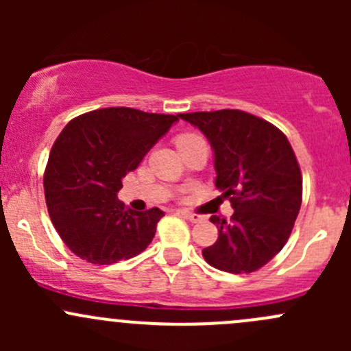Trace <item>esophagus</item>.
<instances>
[{
    "instance_id": "obj_1",
    "label": "esophagus",
    "mask_w": 351,
    "mask_h": 351,
    "mask_svg": "<svg viewBox=\"0 0 351 351\" xmlns=\"http://www.w3.org/2000/svg\"><path fill=\"white\" fill-rule=\"evenodd\" d=\"M180 214H182L185 219H189L190 222H200L202 221V215L192 214V212H189V210H180Z\"/></svg>"
}]
</instances>
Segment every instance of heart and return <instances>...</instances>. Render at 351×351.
<instances>
[{
    "label": "heart",
    "instance_id": "obj_1",
    "mask_svg": "<svg viewBox=\"0 0 351 351\" xmlns=\"http://www.w3.org/2000/svg\"><path fill=\"white\" fill-rule=\"evenodd\" d=\"M192 137H197V136H182V137H180V139H178V143H180V141H185V139H192Z\"/></svg>",
    "mask_w": 351,
    "mask_h": 351
}]
</instances>
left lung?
Returning a JSON list of instances; mask_svg holds the SVG:
<instances>
[{"label":"left lung","instance_id":"1","mask_svg":"<svg viewBox=\"0 0 351 351\" xmlns=\"http://www.w3.org/2000/svg\"><path fill=\"white\" fill-rule=\"evenodd\" d=\"M214 151L215 189L229 198L231 221L212 215L219 238L205 261L229 274H251L285 246L302 204V176L287 137L241 110L180 113Z\"/></svg>","mask_w":351,"mask_h":351}]
</instances>
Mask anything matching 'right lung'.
<instances>
[{
  "instance_id": "1",
  "label": "right lung",
  "mask_w": 351,
  "mask_h": 351,
  "mask_svg": "<svg viewBox=\"0 0 351 351\" xmlns=\"http://www.w3.org/2000/svg\"><path fill=\"white\" fill-rule=\"evenodd\" d=\"M178 117L101 108L76 117L59 134L45 168V202L56 231L81 260L112 265L153 241L165 212L132 210L117 193Z\"/></svg>"
}]
</instances>
